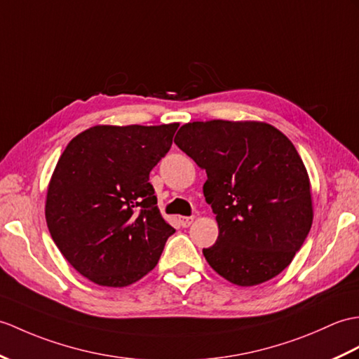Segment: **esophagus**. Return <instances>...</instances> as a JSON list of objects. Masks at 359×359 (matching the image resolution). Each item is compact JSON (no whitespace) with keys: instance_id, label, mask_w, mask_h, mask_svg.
<instances>
[{"instance_id":"esophagus-1","label":"esophagus","mask_w":359,"mask_h":359,"mask_svg":"<svg viewBox=\"0 0 359 359\" xmlns=\"http://www.w3.org/2000/svg\"><path fill=\"white\" fill-rule=\"evenodd\" d=\"M179 222H180V224H182L183 228H188L189 224L194 222V217H180V219H179Z\"/></svg>"}]
</instances>
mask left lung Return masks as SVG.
Returning <instances> with one entry per match:
<instances>
[{
	"mask_svg": "<svg viewBox=\"0 0 359 359\" xmlns=\"http://www.w3.org/2000/svg\"><path fill=\"white\" fill-rule=\"evenodd\" d=\"M174 142L208 176L219 237L203 249L206 262L241 287L277 277L313 220L311 179L292 142L266 122L222 119L182 125Z\"/></svg>",
	"mask_w": 359,
	"mask_h": 359,
	"instance_id": "8db88e82",
	"label": "left lung"
}]
</instances>
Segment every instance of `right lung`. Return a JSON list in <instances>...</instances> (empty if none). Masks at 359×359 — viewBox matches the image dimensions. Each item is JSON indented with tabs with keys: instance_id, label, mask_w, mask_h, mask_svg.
I'll return each mask as SVG.
<instances>
[{
	"instance_id": "right-lung-1",
	"label": "right lung",
	"mask_w": 359,
	"mask_h": 359,
	"mask_svg": "<svg viewBox=\"0 0 359 359\" xmlns=\"http://www.w3.org/2000/svg\"><path fill=\"white\" fill-rule=\"evenodd\" d=\"M177 127L95 125L74 136L57 161L46 197L50 236L96 285L125 287L145 277L176 231L148 180Z\"/></svg>"
}]
</instances>
